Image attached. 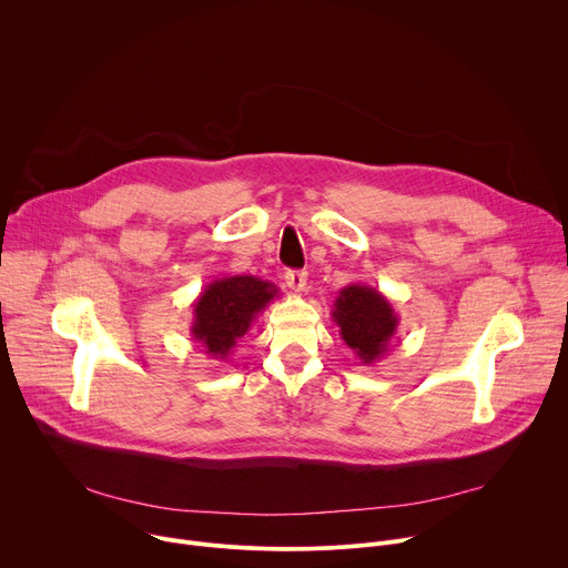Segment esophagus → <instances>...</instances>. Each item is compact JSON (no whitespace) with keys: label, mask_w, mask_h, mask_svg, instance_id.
Masks as SVG:
<instances>
[{"label":"esophagus","mask_w":568,"mask_h":568,"mask_svg":"<svg viewBox=\"0 0 568 568\" xmlns=\"http://www.w3.org/2000/svg\"><path fill=\"white\" fill-rule=\"evenodd\" d=\"M285 283H287L290 290L303 292L305 285H307V272H303V270H290V272H285Z\"/></svg>","instance_id":"obj_1"}]
</instances>
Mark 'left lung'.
Masks as SVG:
<instances>
[{"instance_id":"1","label":"left lung","mask_w":568,"mask_h":568,"mask_svg":"<svg viewBox=\"0 0 568 568\" xmlns=\"http://www.w3.org/2000/svg\"><path fill=\"white\" fill-rule=\"evenodd\" d=\"M333 318L346 346L371 366L388 353V344L397 331V314L390 301L375 287L353 283L339 290Z\"/></svg>"}]
</instances>
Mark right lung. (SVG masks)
Wrapping results in <instances>:
<instances>
[{"label":"right lung","instance_id":"add662e5","mask_svg":"<svg viewBox=\"0 0 568 568\" xmlns=\"http://www.w3.org/2000/svg\"><path fill=\"white\" fill-rule=\"evenodd\" d=\"M276 296L278 287L256 276L215 278L193 303L191 335L211 359L222 362Z\"/></svg>","mask_w":568,"mask_h":568}]
</instances>
